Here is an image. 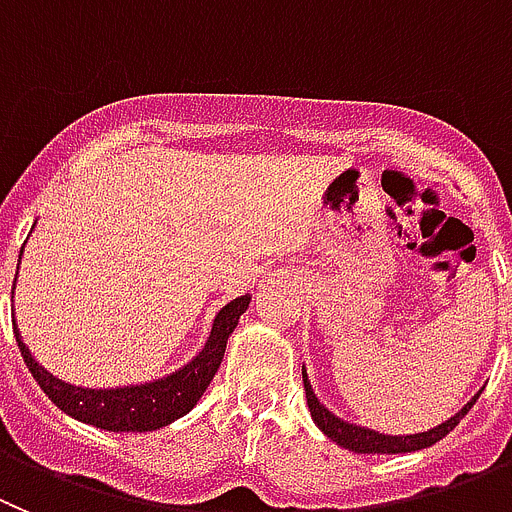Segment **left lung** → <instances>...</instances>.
I'll list each match as a JSON object with an SVG mask.
<instances>
[{
	"mask_svg": "<svg viewBox=\"0 0 512 512\" xmlns=\"http://www.w3.org/2000/svg\"><path fill=\"white\" fill-rule=\"evenodd\" d=\"M303 390H306V400H308V408H311L313 423H316V426H319L331 441H336V444L344 446V449L349 451H357V454H403V451L426 449V446L444 439L451 428L457 426V423L467 416L469 408L477 403V398H480V393L474 395V398L464 405L457 416H451L449 421L431 428V431H423V434H413V436H388V434L370 431V428L365 426H354V423L342 421V418H336L329 408H324V405L319 403V398H316V393H313L311 382H308L306 367H303Z\"/></svg>",
	"mask_w": 512,
	"mask_h": 512,
	"instance_id": "obj_1",
	"label": "left lung"
}]
</instances>
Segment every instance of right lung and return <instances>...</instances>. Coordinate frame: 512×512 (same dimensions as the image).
<instances>
[{"label":"right lung","instance_id":"right-lung-1","mask_svg":"<svg viewBox=\"0 0 512 512\" xmlns=\"http://www.w3.org/2000/svg\"><path fill=\"white\" fill-rule=\"evenodd\" d=\"M17 270H20V265H17ZM12 296H15V288H12ZM247 306H250V296H239L216 313L206 347L183 370L173 372L163 380L132 385V388H73L68 382L50 375L43 365H38L32 359L30 349L22 344L20 331H15V336L32 377L38 380L43 393L63 413L73 416L76 421L91 423L96 428H107V431H155V428H163L176 421V418L186 416L193 405L199 403V398L209 388V382L214 380L216 370L222 365L229 334L237 326L239 316L247 311Z\"/></svg>","mask_w":512,"mask_h":512}]
</instances>
